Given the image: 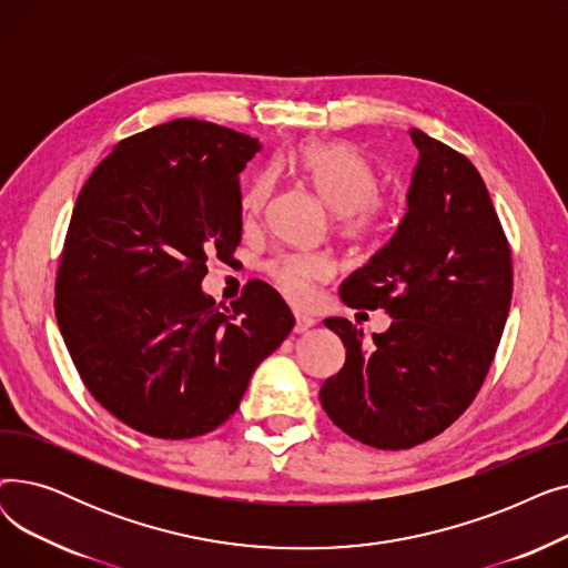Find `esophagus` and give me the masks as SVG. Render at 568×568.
I'll use <instances>...</instances> for the list:
<instances>
[{
    "label": "esophagus",
    "instance_id": "1",
    "mask_svg": "<svg viewBox=\"0 0 568 568\" xmlns=\"http://www.w3.org/2000/svg\"><path fill=\"white\" fill-rule=\"evenodd\" d=\"M294 317H296V322H294V332L296 334H306L311 326L315 324V320L311 315H306V313H296Z\"/></svg>",
    "mask_w": 568,
    "mask_h": 568
}]
</instances>
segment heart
<instances>
[{
	"label": "heart",
	"instance_id": "obj_1",
	"mask_svg": "<svg viewBox=\"0 0 568 568\" xmlns=\"http://www.w3.org/2000/svg\"><path fill=\"white\" fill-rule=\"evenodd\" d=\"M290 163L302 172L313 191L329 204L343 236L364 242L375 234L389 212V200L377 189L379 176L375 165L359 149L341 140H311L294 149ZM276 168L262 170L242 197L246 221L257 219L276 189ZM334 264L320 253H285L266 262V274L292 302H306L313 283L326 281Z\"/></svg>",
	"mask_w": 568,
	"mask_h": 568
}]
</instances>
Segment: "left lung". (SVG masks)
I'll list each match as a JSON object with an SVG mask.
<instances>
[{"mask_svg": "<svg viewBox=\"0 0 568 568\" xmlns=\"http://www.w3.org/2000/svg\"><path fill=\"white\" fill-rule=\"evenodd\" d=\"M419 149L407 212L382 251L341 285L349 308H384V334L345 317L324 324L345 345V366L320 403L349 437L375 449H412L449 428L479 394L511 306V248L484 179L467 156L409 131Z\"/></svg>", "mask_w": 568, "mask_h": 568, "instance_id": "8db88e82", "label": "left lung"}]
</instances>
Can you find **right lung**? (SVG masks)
<instances>
[{"instance_id": "obj_1", "label": "right lung", "mask_w": 568, "mask_h": 568, "mask_svg": "<svg viewBox=\"0 0 568 568\" xmlns=\"http://www.w3.org/2000/svg\"><path fill=\"white\" fill-rule=\"evenodd\" d=\"M257 138L174 119L119 142L82 186L54 315L84 386L161 439L212 433L292 332L281 294L251 281L232 311L200 287L206 257L242 242L239 172Z\"/></svg>"}]
</instances>
